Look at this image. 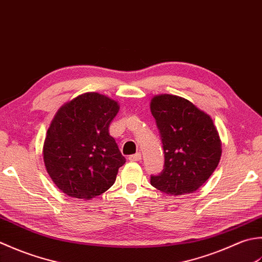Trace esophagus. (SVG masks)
Listing matches in <instances>:
<instances>
[{
    "instance_id": "esophagus-1",
    "label": "esophagus",
    "mask_w": 262,
    "mask_h": 262,
    "mask_svg": "<svg viewBox=\"0 0 262 262\" xmlns=\"http://www.w3.org/2000/svg\"><path fill=\"white\" fill-rule=\"evenodd\" d=\"M141 159V154L140 152H136V154H133V155H130L129 156V161H131V162H139Z\"/></svg>"
}]
</instances>
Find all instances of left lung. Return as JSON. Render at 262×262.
<instances>
[{"label": "left lung", "mask_w": 262, "mask_h": 262, "mask_svg": "<svg viewBox=\"0 0 262 262\" xmlns=\"http://www.w3.org/2000/svg\"><path fill=\"white\" fill-rule=\"evenodd\" d=\"M164 149V169L150 176L155 188L169 195L192 193L220 163L222 143L211 117L182 97L159 95L150 103Z\"/></svg>", "instance_id": "1"}]
</instances>
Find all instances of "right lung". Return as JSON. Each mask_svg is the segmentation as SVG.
Here are the masks:
<instances>
[{
    "label": "right lung",
    "mask_w": 262,
    "mask_h": 262,
    "mask_svg": "<svg viewBox=\"0 0 262 262\" xmlns=\"http://www.w3.org/2000/svg\"><path fill=\"white\" fill-rule=\"evenodd\" d=\"M119 108L115 100L87 93L55 114L42 155L53 182L69 196L89 200L114 184L117 170L125 163L108 132Z\"/></svg>",
    "instance_id": "right-lung-1"
}]
</instances>
